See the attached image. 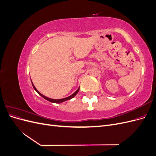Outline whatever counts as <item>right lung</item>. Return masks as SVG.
Listing matches in <instances>:
<instances>
[{
  "label": "right lung",
  "instance_id": "1",
  "mask_svg": "<svg viewBox=\"0 0 156 156\" xmlns=\"http://www.w3.org/2000/svg\"><path fill=\"white\" fill-rule=\"evenodd\" d=\"M31 82H32V80H31ZM32 84L33 88H34V89L37 92V93L39 94V95H40L41 97H43L44 99H45L46 100H48V101H50V102H52V103H61L64 102V101H67V100H71V99H72L73 98H74L75 96L77 95V94L78 93V92H79V87L78 89L77 90L75 91L73 94H72V95H71V96H68V97H66V98H62V99H58V100H55V99H51V98H48V97L45 96L44 95H43V94H41L38 90H37L36 89V88L34 87V84H33L32 82Z\"/></svg>",
  "mask_w": 156,
  "mask_h": 156
}]
</instances>
